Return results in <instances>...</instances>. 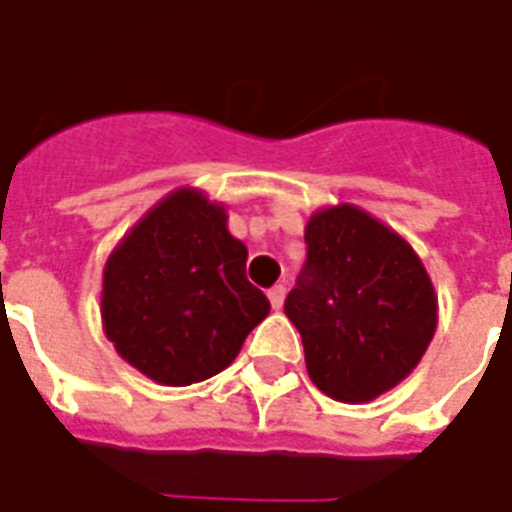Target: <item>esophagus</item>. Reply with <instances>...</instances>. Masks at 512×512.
<instances>
[{
    "mask_svg": "<svg viewBox=\"0 0 512 512\" xmlns=\"http://www.w3.org/2000/svg\"><path fill=\"white\" fill-rule=\"evenodd\" d=\"M285 293H288L285 285H274V288L268 290V301H271V307H274V310H279V307L285 304Z\"/></svg>",
    "mask_w": 512,
    "mask_h": 512,
    "instance_id": "esophagus-1",
    "label": "esophagus"
}]
</instances>
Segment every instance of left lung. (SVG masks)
Instances as JSON below:
<instances>
[{
	"mask_svg": "<svg viewBox=\"0 0 512 512\" xmlns=\"http://www.w3.org/2000/svg\"><path fill=\"white\" fill-rule=\"evenodd\" d=\"M285 315L312 384L340 403L384 395L428 351L439 304L417 252L356 205L312 213Z\"/></svg>",
	"mask_w": 512,
	"mask_h": 512,
	"instance_id": "8db88e82",
	"label": "left lung"
}]
</instances>
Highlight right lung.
Returning a JSON list of instances; mask_svg holds the SVG:
<instances>
[{
    "mask_svg": "<svg viewBox=\"0 0 512 512\" xmlns=\"http://www.w3.org/2000/svg\"><path fill=\"white\" fill-rule=\"evenodd\" d=\"M268 310L246 279V246L227 230L224 205L200 189L167 194L106 260V337L156 384L222 373Z\"/></svg>",
    "mask_w": 512,
    "mask_h": 512,
    "instance_id": "right-lung-1",
    "label": "right lung"
}]
</instances>
